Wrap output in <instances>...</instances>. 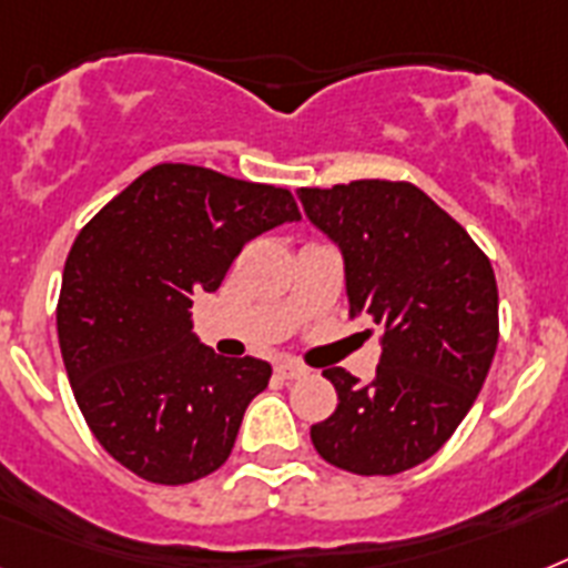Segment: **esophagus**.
Returning a JSON list of instances; mask_svg holds the SVG:
<instances>
[{"instance_id": "1", "label": "esophagus", "mask_w": 568, "mask_h": 568, "mask_svg": "<svg viewBox=\"0 0 568 568\" xmlns=\"http://www.w3.org/2000/svg\"><path fill=\"white\" fill-rule=\"evenodd\" d=\"M276 373H280V378L294 381V378H303L308 369L303 364H297V361H280V364H276Z\"/></svg>"}]
</instances>
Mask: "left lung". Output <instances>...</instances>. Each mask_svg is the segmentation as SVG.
I'll return each mask as SVG.
<instances>
[{
  "mask_svg": "<svg viewBox=\"0 0 568 568\" xmlns=\"http://www.w3.org/2000/svg\"><path fill=\"white\" fill-rule=\"evenodd\" d=\"M300 202L341 245L349 321L369 317L384 332L369 387L343 366L323 369L337 389V409L312 424L314 450L357 476L416 468L468 416L497 352L499 294L490 260L409 181L303 187Z\"/></svg>",
  "mask_w": 568,
  "mask_h": 568,
  "instance_id": "1",
  "label": "left lung"
}]
</instances>
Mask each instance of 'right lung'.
<instances>
[{
	"mask_svg": "<svg viewBox=\"0 0 568 568\" xmlns=\"http://www.w3.org/2000/svg\"><path fill=\"white\" fill-rule=\"evenodd\" d=\"M294 219L292 190L155 164L78 233L57 335L85 424L123 468L187 485L225 465L271 366L202 346L190 306L216 292L247 242Z\"/></svg>",
	"mask_w": 568,
	"mask_h": 568,
	"instance_id": "obj_1",
	"label": "right lung"
}]
</instances>
